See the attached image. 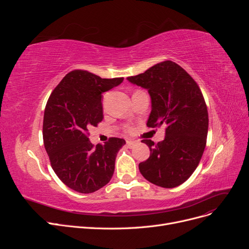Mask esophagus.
<instances>
[{"label": "esophagus", "mask_w": 249, "mask_h": 249, "mask_svg": "<svg viewBox=\"0 0 249 249\" xmlns=\"http://www.w3.org/2000/svg\"><path fill=\"white\" fill-rule=\"evenodd\" d=\"M126 144L129 147H133L135 144H136V141L134 140H126Z\"/></svg>", "instance_id": "esophagus-1"}]
</instances>
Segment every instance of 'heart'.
<instances>
[{"label":"heart","mask_w":249,"mask_h":249,"mask_svg":"<svg viewBox=\"0 0 249 249\" xmlns=\"http://www.w3.org/2000/svg\"><path fill=\"white\" fill-rule=\"evenodd\" d=\"M127 130H129V131H130V127H129V129H127Z\"/></svg>","instance_id":"1"}]
</instances>
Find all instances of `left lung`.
Listing matches in <instances>:
<instances>
[{"instance_id": "left-lung-1", "label": "left lung", "mask_w": 249, "mask_h": 249, "mask_svg": "<svg viewBox=\"0 0 249 249\" xmlns=\"http://www.w3.org/2000/svg\"><path fill=\"white\" fill-rule=\"evenodd\" d=\"M126 80L149 93L147 126L166 127L163 141H141L150 150L148 159L139 164L141 175L157 186L178 187L196 169L206 147L209 116L200 89L189 73L169 60Z\"/></svg>"}]
</instances>
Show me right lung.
Wrapping results in <instances>:
<instances>
[{"label": "right lung", "instance_id": "obj_1", "mask_svg": "<svg viewBox=\"0 0 249 249\" xmlns=\"http://www.w3.org/2000/svg\"><path fill=\"white\" fill-rule=\"evenodd\" d=\"M123 81L72 71L49 97L42 126L44 147L53 170L74 191L92 193L107 185L114 173L117 153L125 141L113 137L94 146L88 131L104 118L102 94Z\"/></svg>", "mask_w": 249, "mask_h": 249}]
</instances>
